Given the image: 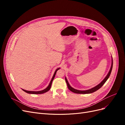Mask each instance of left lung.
I'll return each mask as SVG.
<instances>
[{
  "instance_id": "left-lung-1",
  "label": "left lung",
  "mask_w": 125,
  "mask_h": 125,
  "mask_svg": "<svg viewBox=\"0 0 125 125\" xmlns=\"http://www.w3.org/2000/svg\"><path fill=\"white\" fill-rule=\"evenodd\" d=\"M112 68H113V60H112V66H111V69H110V70H109V73H108L107 75H106V77L104 80L102 81L99 84H98L97 85H96V86L94 87V88L91 89H89V90H85V91H80V90H76L75 89L73 88H72V87L69 85L68 82L66 78H65V80H66V82L67 83V86H68V89L71 91L75 93H78V94H89V93H92L93 92H95L96 91H97V90H99V89H100L101 87L103 85V84L105 83V82L107 81V80L108 79V78H109V75H110L111 73V71H112Z\"/></svg>"
}]
</instances>
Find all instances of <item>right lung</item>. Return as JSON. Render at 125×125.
Wrapping results in <instances>:
<instances>
[{
  "label": "right lung",
  "instance_id": "obj_1",
  "mask_svg": "<svg viewBox=\"0 0 125 125\" xmlns=\"http://www.w3.org/2000/svg\"><path fill=\"white\" fill-rule=\"evenodd\" d=\"M59 68H58V69H56V70L55 71V73H54V74L53 77H52V80H51V82H50V84H49L48 86L47 87V88H46V89H45L44 90H42V91H27V90H23V89H22V90L24 91V92H26V93H29V94H42V93H45V92H46L50 90V89H51V88L52 82V81H53L54 79V78H55V76L56 73V72H57V70H59Z\"/></svg>",
  "mask_w": 125,
  "mask_h": 125
}]
</instances>
